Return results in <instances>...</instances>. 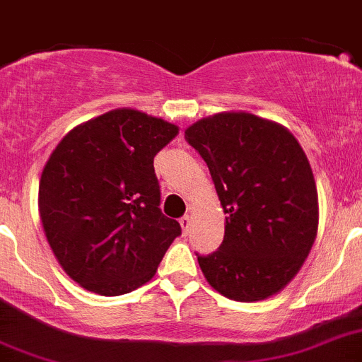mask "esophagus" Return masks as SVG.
I'll return each mask as SVG.
<instances>
[{
    "label": "esophagus",
    "mask_w": 362,
    "mask_h": 362,
    "mask_svg": "<svg viewBox=\"0 0 362 362\" xmlns=\"http://www.w3.org/2000/svg\"><path fill=\"white\" fill-rule=\"evenodd\" d=\"M180 227H182V232H184V234H187L189 228H191V218H189V216L180 218Z\"/></svg>",
    "instance_id": "1"
}]
</instances>
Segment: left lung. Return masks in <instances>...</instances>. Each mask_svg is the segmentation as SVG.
<instances>
[{"label":"left lung","mask_w":362,"mask_h":362,"mask_svg":"<svg viewBox=\"0 0 362 362\" xmlns=\"http://www.w3.org/2000/svg\"><path fill=\"white\" fill-rule=\"evenodd\" d=\"M185 139L209 165L225 212V238L198 255L205 279L235 302L282 291L302 268L318 232V191L295 135L250 112L192 123Z\"/></svg>","instance_id":"1"}]
</instances>
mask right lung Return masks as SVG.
Listing matches in <instances>:
<instances>
[{"instance_id":"obj_1","label":"right lung","mask_w":362,"mask_h":362,"mask_svg":"<svg viewBox=\"0 0 362 362\" xmlns=\"http://www.w3.org/2000/svg\"><path fill=\"white\" fill-rule=\"evenodd\" d=\"M178 127L116 109L74 127L44 165L39 214L64 272L83 289L119 296L157 272L182 234L160 212L153 157Z\"/></svg>"}]
</instances>
